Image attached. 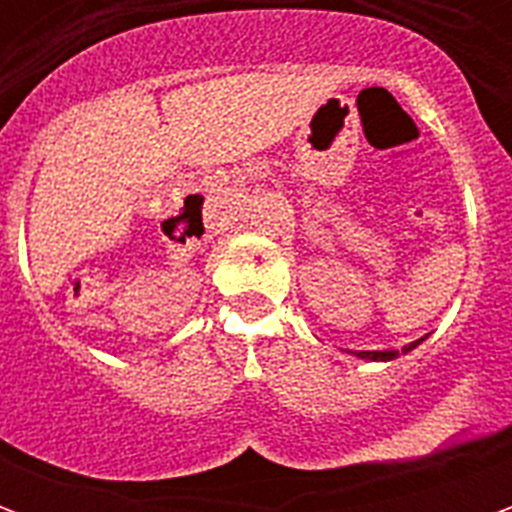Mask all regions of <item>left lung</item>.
<instances>
[{
  "label": "left lung",
  "mask_w": 512,
  "mask_h": 512,
  "mask_svg": "<svg viewBox=\"0 0 512 512\" xmlns=\"http://www.w3.org/2000/svg\"><path fill=\"white\" fill-rule=\"evenodd\" d=\"M419 345V340L417 343H411V345H406V348H403V354H408V351H411V348H417ZM359 359H370V362H389V359H397V356H400V351H359Z\"/></svg>",
  "instance_id": "1"
}]
</instances>
